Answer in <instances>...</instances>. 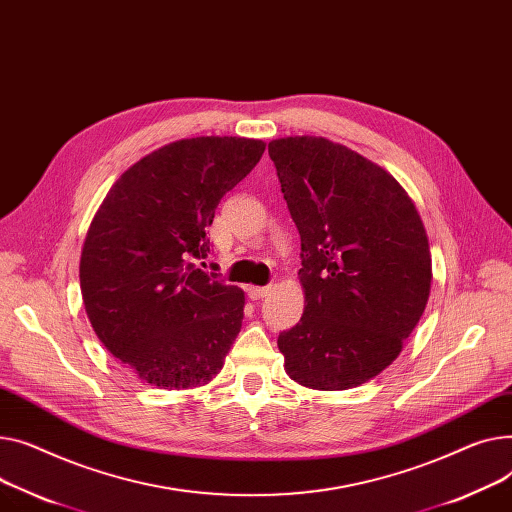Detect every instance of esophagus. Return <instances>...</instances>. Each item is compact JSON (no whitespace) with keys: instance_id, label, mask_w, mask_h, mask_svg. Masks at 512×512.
<instances>
[{"instance_id":"obj_1","label":"esophagus","mask_w":512,"mask_h":512,"mask_svg":"<svg viewBox=\"0 0 512 512\" xmlns=\"http://www.w3.org/2000/svg\"><path fill=\"white\" fill-rule=\"evenodd\" d=\"M268 293H270V287H256V285L248 287V295H250L252 299H262V297H266Z\"/></svg>"}]
</instances>
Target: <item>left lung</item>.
<instances>
[{"label": "left lung", "mask_w": 512, "mask_h": 512, "mask_svg": "<svg viewBox=\"0 0 512 512\" xmlns=\"http://www.w3.org/2000/svg\"><path fill=\"white\" fill-rule=\"evenodd\" d=\"M302 235L304 316L279 335L291 380L362 386L395 362L422 318L432 254L422 217L384 167L322 136L268 142Z\"/></svg>", "instance_id": "1"}]
</instances>
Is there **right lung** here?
<instances>
[{"label": "right lung", "mask_w": 512, "mask_h": 512, "mask_svg": "<svg viewBox=\"0 0 512 512\" xmlns=\"http://www.w3.org/2000/svg\"><path fill=\"white\" fill-rule=\"evenodd\" d=\"M266 144L237 136L169 142L128 167L86 231L80 291L105 349L140 380L188 390L213 380L244 320L246 293L194 266L221 198Z\"/></svg>", "instance_id": "add662e5"}]
</instances>
